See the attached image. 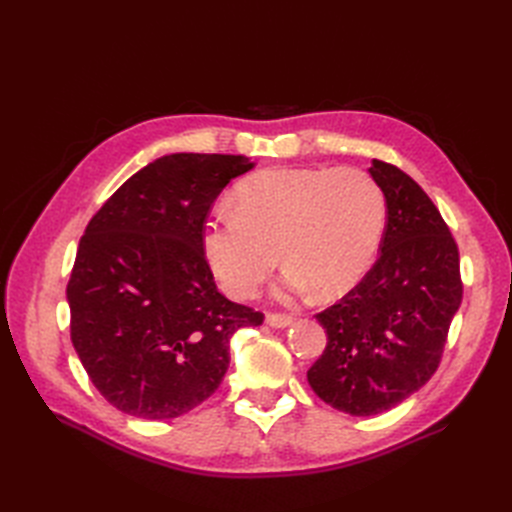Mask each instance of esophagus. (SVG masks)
I'll return each mask as SVG.
<instances>
[{
  "label": "esophagus",
  "mask_w": 512,
  "mask_h": 512,
  "mask_svg": "<svg viewBox=\"0 0 512 512\" xmlns=\"http://www.w3.org/2000/svg\"><path fill=\"white\" fill-rule=\"evenodd\" d=\"M292 316L290 314H267V324L273 329H284L292 324Z\"/></svg>",
  "instance_id": "obj_1"
}]
</instances>
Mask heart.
Here are the masks:
<instances>
[{
	"label": "heart",
	"mask_w": 512,
	"mask_h": 512,
	"mask_svg": "<svg viewBox=\"0 0 512 512\" xmlns=\"http://www.w3.org/2000/svg\"><path fill=\"white\" fill-rule=\"evenodd\" d=\"M386 226V196L367 170L269 168L237 188V209L207 222L203 250L224 290L247 299L282 260L292 292H348L374 262ZM281 252L277 253L276 250Z\"/></svg>",
	"instance_id": "b5f03b06"
}]
</instances>
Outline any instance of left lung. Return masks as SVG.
I'll use <instances>...</instances> for the list:
<instances>
[{
	"label": "left lung",
	"instance_id": "8db88e82",
	"mask_svg": "<svg viewBox=\"0 0 512 512\" xmlns=\"http://www.w3.org/2000/svg\"><path fill=\"white\" fill-rule=\"evenodd\" d=\"M369 175L386 196L380 256L316 314L327 348L307 371L314 393L352 416L391 410L427 384L463 297L457 243L433 200L389 162L374 160Z\"/></svg>",
	"mask_w": 512,
	"mask_h": 512
}]
</instances>
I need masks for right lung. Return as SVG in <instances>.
Segmentation results:
<instances>
[{
    "mask_svg": "<svg viewBox=\"0 0 512 512\" xmlns=\"http://www.w3.org/2000/svg\"><path fill=\"white\" fill-rule=\"evenodd\" d=\"M254 164L173 153L132 175L89 220L66 288L72 346L117 410L162 421L209 399L230 337L265 314L215 288L203 232L215 198Z\"/></svg>",
    "mask_w": 512,
    "mask_h": 512,
    "instance_id": "1",
    "label": "right lung"
}]
</instances>
